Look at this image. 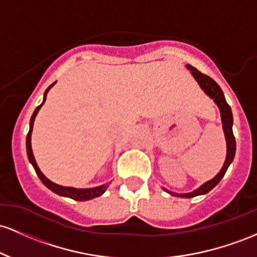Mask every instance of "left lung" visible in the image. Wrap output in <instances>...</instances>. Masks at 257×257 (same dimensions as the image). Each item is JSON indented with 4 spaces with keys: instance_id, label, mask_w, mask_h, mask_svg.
Returning a JSON list of instances; mask_svg holds the SVG:
<instances>
[{
    "instance_id": "left-lung-1",
    "label": "left lung",
    "mask_w": 257,
    "mask_h": 257,
    "mask_svg": "<svg viewBox=\"0 0 257 257\" xmlns=\"http://www.w3.org/2000/svg\"><path fill=\"white\" fill-rule=\"evenodd\" d=\"M187 68L192 71L194 79L197 80L199 85H200V87L205 91L207 96L212 98V99L215 100L216 104L218 105V108H220L222 126H223L224 136H226V141H227V157H226V161H224L223 164V167L221 169V171L218 172L212 180H210L209 182L204 183L203 186L199 187V188L195 189L194 192L186 193V194H177V193L169 192L165 189V191L169 192L170 194L176 195V197H181V198H193V197H197V195L206 194L207 192L211 191L216 184L222 180V177H223L224 174H226L227 169H228L230 163H232L233 159H234V155H235V138H234V135H233V130H232V125H233L232 110H230V106L228 105V103L226 102V98L223 96V92H222L221 87L211 79V77L207 76L205 74L200 73V71L197 70L194 66L187 65Z\"/></svg>"
}]
</instances>
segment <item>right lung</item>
<instances>
[{
    "label": "right lung",
    "mask_w": 257,
    "mask_h": 257,
    "mask_svg": "<svg viewBox=\"0 0 257 257\" xmlns=\"http://www.w3.org/2000/svg\"><path fill=\"white\" fill-rule=\"evenodd\" d=\"M56 82H53L50 87L47 88V90L45 91V96H43V102L40 104L37 108L35 109V111H34L33 116H31L30 119V130H29L28 132V136H27V152H28V158H29V161H30L31 164H33L34 169H35L37 176H39L40 180L42 181V183L45 184L47 188H50L51 191H53L54 193H57V194L59 195H63V197H68V198H71L74 199V200H79V201H85V200H90V199H93L96 197H99V195H102L103 193L105 192L106 189V184L104 186H99V187H96V188H87V189H79V188H73V187H63V186H59V184H56L53 182H51L50 180H48L47 177H46L45 175L42 174L41 171H40L39 166H37L36 161H35V158H34V154H33V149H31V132H33V126H34V120H35L37 113H39L40 108L43 105V103H45L46 100V97H47V92L51 90L52 86L54 85Z\"/></svg>",
    "instance_id": "add662e5"
}]
</instances>
